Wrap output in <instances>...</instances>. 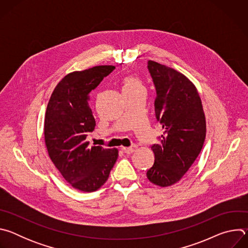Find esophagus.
I'll return each instance as SVG.
<instances>
[{"label":"esophagus","instance_id":"1","mask_svg":"<svg viewBox=\"0 0 248 248\" xmlns=\"http://www.w3.org/2000/svg\"><path fill=\"white\" fill-rule=\"evenodd\" d=\"M122 150L125 153V154H131L134 152V149L132 147H122Z\"/></svg>","mask_w":248,"mask_h":248}]
</instances>
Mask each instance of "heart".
I'll return each mask as SVG.
<instances>
[{
  "label": "heart",
  "mask_w": 248,
  "mask_h": 248,
  "mask_svg": "<svg viewBox=\"0 0 248 248\" xmlns=\"http://www.w3.org/2000/svg\"><path fill=\"white\" fill-rule=\"evenodd\" d=\"M135 87H142V83H141V81L138 78L134 77H127L124 79V89Z\"/></svg>",
  "instance_id": "1"
}]
</instances>
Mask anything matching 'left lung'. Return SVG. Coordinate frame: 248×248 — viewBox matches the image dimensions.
Masks as SVG:
<instances>
[{
  "mask_svg": "<svg viewBox=\"0 0 248 248\" xmlns=\"http://www.w3.org/2000/svg\"><path fill=\"white\" fill-rule=\"evenodd\" d=\"M148 70L156 88L155 115L162 124L160 142L147 179L162 187L180 182L198 157L206 136V120L195 85L182 73L154 61Z\"/></svg>",
  "mask_w": 248,
  "mask_h": 248,
  "instance_id": "8db88e82",
  "label": "left lung"
}]
</instances>
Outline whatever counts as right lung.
<instances>
[{
    "label": "right lung",
    "mask_w": 248,
    "mask_h": 248,
    "mask_svg": "<svg viewBox=\"0 0 248 248\" xmlns=\"http://www.w3.org/2000/svg\"><path fill=\"white\" fill-rule=\"evenodd\" d=\"M115 69L97 65L65 76L54 89L44 122L48 154L63 179L84 192L99 189L107 182L119 151L89 146L88 132L95 128L90 92Z\"/></svg>",
    "instance_id": "add662e5"
}]
</instances>
